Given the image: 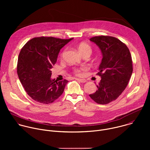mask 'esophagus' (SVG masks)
Wrapping results in <instances>:
<instances>
[{
	"label": "esophagus",
	"mask_w": 150,
	"mask_h": 150,
	"mask_svg": "<svg viewBox=\"0 0 150 150\" xmlns=\"http://www.w3.org/2000/svg\"><path fill=\"white\" fill-rule=\"evenodd\" d=\"M75 79H76V80H77V81H79V82H82V83H85V82H87V80H86V79H85L75 78Z\"/></svg>",
	"instance_id": "1"
}]
</instances>
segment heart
<instances>
[{"label":"heart","mask_w":150,"mask_h":150,"mask_svg":"<svg viewBox=\"0 0 150 150\" xmlns=\"http://www.w3.org/2000/svg\"><path fill=\"white\" fill-rule=\"evenodd\" d=\"M78 51L80 53V54L83 56L85 55H89L90 56L92 53V49L91 47L87 43H85V42H82V43H80L78 47ZM65 52L64 51L62 54L61 56L62 57L65 53ZM82 69H78V68H74L73 69V72L76 75H81V70Z\"/></svg>","instance_id":"obj_1"}]
</instances>
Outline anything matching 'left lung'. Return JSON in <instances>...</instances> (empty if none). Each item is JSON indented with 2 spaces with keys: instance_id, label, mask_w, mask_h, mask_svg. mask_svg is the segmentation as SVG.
I'll list each match as a JSON object with an SVG mask.
<instances>
[{
  "instance_id": "left-lung-1",
  "label": "left lung",
  "mask_w": 150,
  "mask_h": 150,
  "mask_svg": "<svg viewBox=\"0 0 150 150\" xmlns=\"http://www.w3.org/2000/svg\"><path fill=\"white\" fill-rule=\"evenodd\" d=\"M90 40L99 47L103 59L97 74L101 78L98 90L89 96L96 103L106 104L116 100L128 84L133 71L131 54L116 37L100 35Z\"/></svg>"
}]
</instances>
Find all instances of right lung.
I'll list each match as a JSON object with an SVG mask.
<instances>
[{
	"instance_id": "right-lung-1",
	"label": "right lung",
	"mask_w": 150,
	"mask_h": 150,
	"mask_svg": "<svg viewBox=\"0 0 150 150\" xmlns=\"http://www.w3.org/2000/svg\"><path fill=\"white\" fill-rule=\"evenodd\" d=\"M72 39L35 37L21 49L17 74L26 93L34 101L50 104L63 94L68 81L52 79L51 69L60 49Z\"/></svg>"
}]
</instances>
